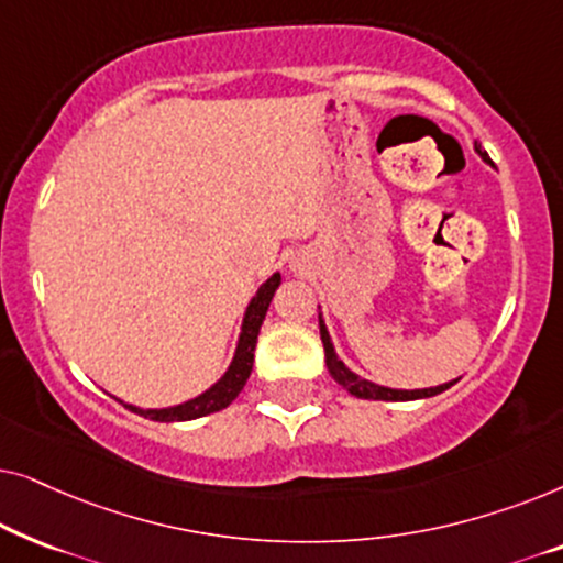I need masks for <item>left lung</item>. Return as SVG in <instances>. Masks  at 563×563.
<instances>
[{"instance_id":"obj_1","label":"left lung","mask_w":563,"mask_h":563,"mask_svg":"<svg viewBox=\"0 0 563 563\" xmlns=\"http://www.w3.org/2000/svg\"><path fill=\"white\" fill-rule=\"evenodd\" d=\"M476 151H479V156L484 161H489V156L482 148H476ZM320 338H322V345H325V364H328L330 376H333V379L341 384V387L349 391V395L358 397V399H384V402H407V399H422V397L441 395V391L453 387V382L441 384V387H433V389H412V391L379 387V384H372V382L361 379V376H356V374L349 372V368L343 366V361L335 356L328 330H325V325H322V318H320Z\"/></svg>"}]
</instances>
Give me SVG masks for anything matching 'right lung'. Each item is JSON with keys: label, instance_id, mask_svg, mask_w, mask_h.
Wrapping results in <instances>:
<instances>
[{"label": "right lung", "instance_id": "1", "mask_svg": "<svg viewBox=\"0 0 563 563\" xmlns=\"http://www.w3.org/2000/svg\"><path fill=\"white\" fill-rule=\"evenodd\" d=\"M282 284V276L274 274L272 279H266V284H261V289L256 291V297L251 299L249 310H245V320H243V333L241 341H238V351L235 358L225 376L195 399L189 402L176 405V407H166V410H137L133 405H125L128 410L141 412L145 418L158 420V422H181V420H195V418H205V415L218 412L222 407H228L233 399L241 395V389L249 382V376L253 372V351H256V341H258V330L261 322L266 318L268 302H272L276 287Z\"/></svg>", "mask_w": 563, "mask_h": 563}]
</instances>
